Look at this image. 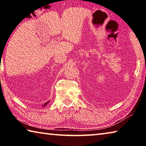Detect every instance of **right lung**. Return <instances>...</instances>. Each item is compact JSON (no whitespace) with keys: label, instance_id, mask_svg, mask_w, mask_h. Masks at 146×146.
Instances as JSON below:
<instances>
[{"label":"right lung","instance_id":"right-lung-1","mask_svg":"<svg viewBox=\"0 0 146 146\" xmlns=\"http://www.w3.org/2000/svg\"><path fill=\"white\" fill-rule=\"evenodd\" d=\"M48 103H49V102H47L46 103H45V104H44V106H44H44H46V105H47L48 104Z\"/></svg>","mask_w":146,"mask_h":146}]
</instances>
